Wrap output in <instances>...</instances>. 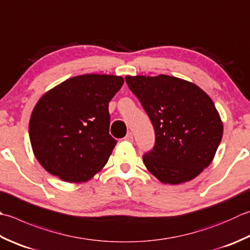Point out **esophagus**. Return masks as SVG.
<instances>
[{
	"instance_id": "1",
	"label": "esophagus",
	"mask_w": 250,
	"mask_h": 250,
	"mask_svg": "<svg viewBox=\"0 0 250 250\" xmlns=\"http://www.w3.org/2000/svg\"><path fill=\"white\" fill-rule=\"evenodd\" d=\"M125 141H128V142H133V134L129 132L128 134L125 136Z\"/></svg>"
}]
</instances>
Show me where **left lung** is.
Segmentation results:
<instances>
[{
  "label": "left lung",
  "instance_id": "8db88e82",
  "mask_svg": "<svg viewBox=\"0 0 250 250\" xmlns=\"http://www.w3.org/2000/svg\"><path fill=\"white\" fill-rule=\"evenodd\" d=\"M155 131L153 149L143 155L146 168L160 182L193 180L211 164L223 125L211 99L194 83L175 77H125Z\"/></svg>",
  "mask_w": 250,
  "mask_h": 250
}]
</instances>
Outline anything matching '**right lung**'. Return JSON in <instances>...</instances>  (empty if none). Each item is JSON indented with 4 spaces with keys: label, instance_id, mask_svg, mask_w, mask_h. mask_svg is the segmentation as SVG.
I'll return each instance as SVG.
<instances>
[{
    "label": "right lung",
    "instance_id": "1",
    "mask_svg": "<svg viewBox=\"0 0 250 250\" xmlns=\"http://www.w3.org/2000/svg\"><path fill=\"white\" fill-rule=\"evenodd\" d=\"M122 84L118 76L83 75L41 97L31 114L29 138L47 172L78 183L104 167L117 144L109 134L108 104Z\"/></svg>",
    "mask_w": 250,
    "mask_h": 250
}]
</instances>
